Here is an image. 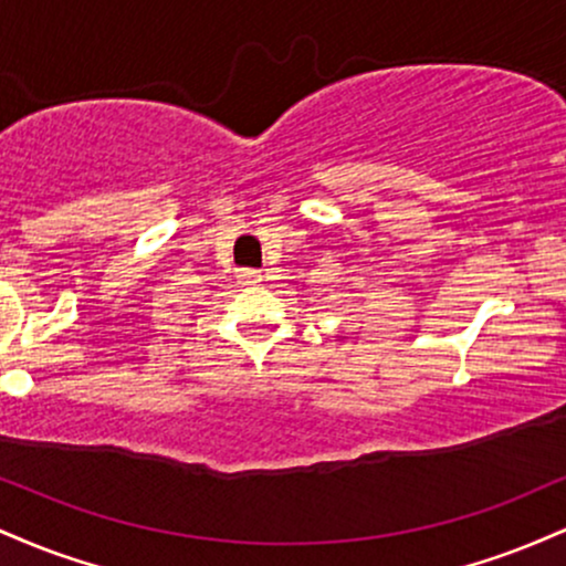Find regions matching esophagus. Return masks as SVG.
<instances>
[{"label":"esophagus","mask_w":566,"mask_h":566,"mask_svg":"<svg viewBox=\"0 0 566 566\" xmlns=\"http://www.w3.org/2000/svg\"><path fill=\"white\" fill-rule=\"evenodd\" d=\"M261 271H255V269H242L239 271V284H244V287H252V284H258L261 282Z\"/></svg>","instance_id":"34e87169"}]
</instances>
